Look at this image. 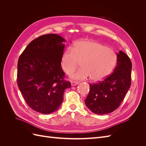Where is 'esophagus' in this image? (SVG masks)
<instances>
[{"label":"esophagus","instance_id":"obj_1","mask_svg":"<svg viewBox=\"0 0 146 146\" xmlns=\"http://www.w3.org/2000/svg\"><path fill=\"white\" fill-rule=\"evenodd\" d=\"M78 84V82L77 81H72L71 82V85L72 86H76Z\"/></svg>","mask_w":146,"mask_h":146}]
</instances>
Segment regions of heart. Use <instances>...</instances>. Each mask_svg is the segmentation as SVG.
Masks as SVG:
<instances>
[{"instance_id": "b5f03b06", "label": "heart", "mask_w": 146, "mask_h": 146, "mask_svg": "<svg viewBox=\"0 0 146 146\" xmlns=\"http://www.w3.org/2000/svg\"><path fill=\"white\" fill-rule=\"evenodd\" d=\"M116 60V53L111 48L96 41L83 39L63 52L61 66L66 74H70L81 62L82 68L72 74L71 78L83 80L90 77L92 81L98 82L111 72Z\"/></svg>"}]
</instances>
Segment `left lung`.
I'll return each mask as SVG.
<instances>
[{"label":"left lung","mask_w":146,"mask_h":146,"mask_svg":"<svg viewBox=\"0 0 146 146\" xmlns=\"http://www.w3.org/2000/svg\"><path fill=\"white\" fill-rule=\"evenodd\" d=\"M117 54L114 71L103 81L90 83V93L85 100L86 107L97 114H105L116 110L131 85V62L124 52Z\"/></svg>","instance_id":"1"}]
</instances>
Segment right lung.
<instances>
[{"label":"right lung","mask_w":146,"mask_h":146,"mask_svg":"<svg viewBox=\"0 0 146 146\" xmlns=\"http://www.w3.org/2000/svg\"><path fill=\"white\" fill-rule=\"evenodd\" d=\"M64 39L47 34L35 39L25 48L17 62V82L26 103L34 111L50 114L63 100L70 88L61 66Z\"/></svg>","instance_id":"right-lung-1"}]
</instances>
